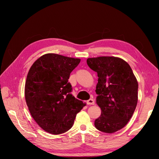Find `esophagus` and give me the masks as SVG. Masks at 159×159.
Returning <instances> with one entry per match:
<instances>
[{"instance_id": "esophagus-1", "label": "esophagus", "mask_w": 159, "mask_h": 159, "mask_svg": "<svg viewBox=\"0 0 159 159\" xmlns=\"http://www.w3.org/2000/svg\"><path fill=\"white\" fill-rule=\"evenodd\" d=\"M86 103H87V104H88V105H93V104H95L93 99H92V98L88 100H87Z\"/></svg>"}]
</instances>
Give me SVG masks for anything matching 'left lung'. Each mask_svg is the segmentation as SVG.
I'll list each match as a JSON object with an SVG mask.
<instances>
[{
	"label": "left lung",
	"mask_w": 159,
	"mask_h": 159,
	"mask_svg": "<svg viewBox=\"0 0 159 159\" xmlns=\"http://www.w3.org/2000/svg\"><path fill=\"white\" fill-rule=\"evenodd\" d=\"M87 63L98 76L96 103L102 113L94 125L103 133H115L126 126L135 110L137 80L128 63L118 57L89 58Z\"/></svg>",
	"instance_id": "left-lung-1"
}]
</instances>
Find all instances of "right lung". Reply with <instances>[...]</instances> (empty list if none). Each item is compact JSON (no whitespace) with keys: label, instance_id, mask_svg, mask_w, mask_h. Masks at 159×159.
I'll use <instances>...</instances> for the list:
<instances>
[{"label":"right lung","instance_id":"right-lung-1","mask_svg":"<svg viewBox=\"0 0 159 159\" xmlns=\"http://www.w3.org/2000/svg\"><path fill=\"white\" fill-rule=\"evenodd\" d=\"M80 61L57 54H46L30 68L25 99L31 116L43 130L59 134L72 128L76 114L85 106L74 98L68 79Z\"/></svg>","mask_w":159,"mask_h":159}]
</instances>
